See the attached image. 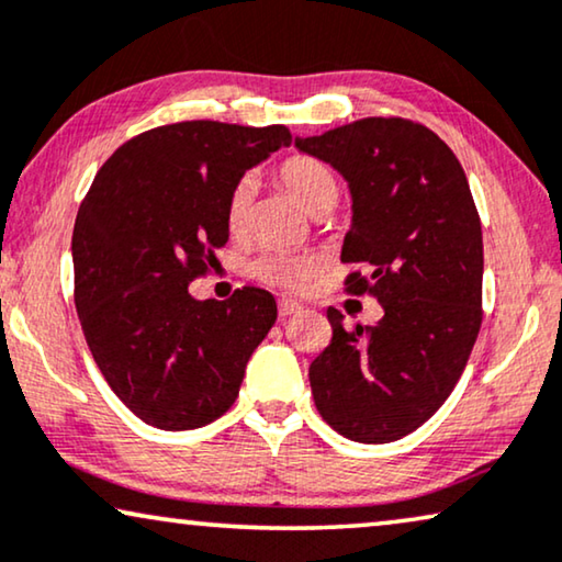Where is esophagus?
Here are the masks:
<instances>
[{
	"mask_svg": "<svg viewBox=\"0 0 562 562\" xmlns=\"http://www.w3.org/2000/svg\"><path fill=\"white\" fill-rule=\"evenodd\" d=\"M300 311H303V305L300 303H295V300H280L278 303V313H280V318L284 321V318H290V315H297Z\"/></svg>",
	"mask_w": 562,
	"mask_h": 562,
	"instance_id": "esophagus-1",
	"label": "esophagus"
}]
</instances>
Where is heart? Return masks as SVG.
Here are the masks:
<instances>
[{"label": "heart", "instance_id": "obj_1", "mask_svg": "<svg viewBox=\"0 0 562 562\" xmlns=\"http://www.w3.org/2000/svg\"><path fill=\"white\" fill-rule=\"evenodd\" d=\"M280 180L307 213L318 216L334 209L338 199L336 176L315 157L295 155L280 165ZM251 199H255V180L249 176L239 178L228 191L226 199V226L232 232H241L247 226ZM251 278L278 290H300L313 278L315 259L305 255H292L284 249H267L249 267Z\"/></svg>", "mask_w": 562, "mask_h": 562}]
</instances>
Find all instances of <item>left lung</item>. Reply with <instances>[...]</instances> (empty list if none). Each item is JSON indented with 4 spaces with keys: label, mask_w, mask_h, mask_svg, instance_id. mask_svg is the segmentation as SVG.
<instances>
[{
    "label": "left lung",
    "mask_w": 562,
    "mask_h": 562,
    "mask_svg": "<svg viewBox=\"0 0 562 562\" xmlns=\"http://www.w3.org/2000/svg\"><path fill=\"white\" fill-rule=\"evenodd\" d=\"M300 153L328 162L351 193L344 262L351 292L382 305L376 326H344L311 363L315 407L344 438L392 442L420 428L453 392L481 328L484 241L465 172L428 126L369 116L321 137H295Z\"/></svg>",
    "instance_id": "8db88e82"
}]
</instances>
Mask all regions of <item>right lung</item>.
Returning <instances> with one entry per match:
<instances>
[{"instance_id": "1", "label": "right lung", "mask_w": 562, "mask_h": 562, "mask_svg": "<svg viewBox=\"0 0 562 562\" xmlns=\"http://www.w3.org/2000/svg\"><path fill=\"white\" fill-rule=\"evenodd\" d=\"M288 126L178 122L122 145L74 226L76 311L116 397L160 430H193L234 405L247 361L278 321L267 290L224 303L188 292L228 241L226 199L290 147Z\"/></svg>"}]
</instances>
